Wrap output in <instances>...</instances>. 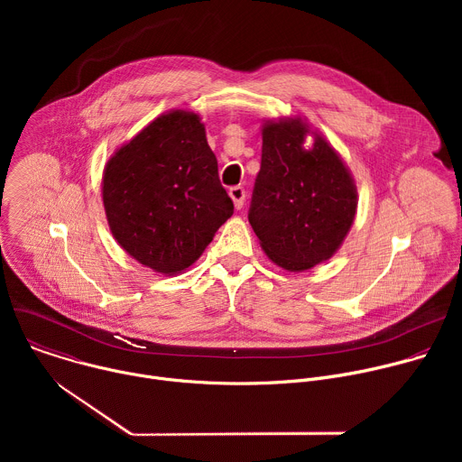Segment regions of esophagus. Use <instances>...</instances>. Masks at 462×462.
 Instances as JSON below:
<instances>
[{
	"instance_id": "obj_1",
	"label": "esophagus",
	"mask_w": 462,
	"mask_h": 462,
	"mask_svg": "<svg viewBox=\"0 0 462 462\" xmlns=\"http://www.w3.org/2000/svg\"><path fill=\"white\" fill-rule=\"evenodd\" d=\"M228 195L232 197L234 207H236L237 210H241V208H243V203H245V197H246L245 189H243L241 186H234V188H230V189H228Z\"/></svg>"
}]
</instances>
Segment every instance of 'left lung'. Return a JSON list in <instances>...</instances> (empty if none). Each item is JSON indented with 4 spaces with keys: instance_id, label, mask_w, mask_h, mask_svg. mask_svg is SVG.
<instances>
[{
    "instance_id": "obj_1",
    "label": "left lung",
    "mask_w": 462,
    "mask_h": 462,
    "mask_svg": "<svg viewBox=\"0 0 462 462\" xmlns=\"http://www.w3.org/2000/svg\"><path fill=\"white\" fill-rule=\"evenodd\" d=\"M307 136L313 146L304 148ZM261 168L248 221L273 263L303 273L331 259L358 207L355 179L340 153L300 116L261 125Z\"/></svg>"
}]
</instances>
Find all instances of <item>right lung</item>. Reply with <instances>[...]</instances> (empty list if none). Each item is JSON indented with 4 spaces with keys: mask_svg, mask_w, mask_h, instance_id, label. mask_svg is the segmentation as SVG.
Segmentation results:
<instances>
[{
    "mask_svg": "<svg viewBox=\"0 0 462 462\" xmlns=\"http://www.w3.org/2000/svg\"><path fill=\"white\" fill-rule=\"evenodd\" d=\"M102 201L116 243L153 273L180 274L234 214L205 124L173 109L109 157Z\"/></svg>",
    "mask_w": 462,
    "mask_h": 462,
    "instance_id": "add662e5",
    "label": "right lung"
}]
</instances>
